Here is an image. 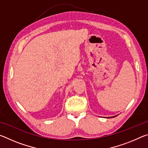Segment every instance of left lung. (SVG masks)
Segmentation results:
<instances>
[{
  "instance_id": "obj_1",
  "label": "left lung",
  "mask_w": 148,
  "mask_h": 148,
  "mask_svg": "<svg viewBox=\"0 0 148 148\" xmlns=\"http://www.w3.org/2000/svg\"><path fill=\"white\" fill-rule=\"evenodd\" d=\"M114 117H116V116H114Z\"/></svg>"
}]
</instances>
